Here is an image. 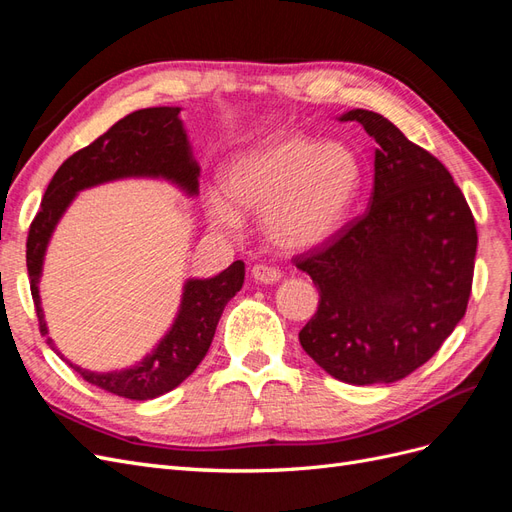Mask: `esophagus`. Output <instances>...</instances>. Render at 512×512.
<instances>
[{"label": "esophagus", "mask_w": 512, "mask_h": 512, "mask_svg": "<svg viewBox=\"0 0 512 512\" xmlns=\"http://www.w3.org/2000/svg\"><path fill=\"white\" fill-rule=\"evenodd\" d=\"M252 275H254V280L260 284H275L282 280V271L277 267H269V265H254Z\"/></svg>", "instance_id": "1"}]
</instances>
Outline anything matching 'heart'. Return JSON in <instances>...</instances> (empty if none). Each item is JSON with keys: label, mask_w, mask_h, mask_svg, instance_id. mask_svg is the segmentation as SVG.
Masks as SVG:
<instances>
[{"label": "heart", "mask_w": 512, "mask_h": 512, "mask_svg": "<svg viewBox=\"0 0 512 512\" xmlns=\"http://www.w3.org/2000/svg\"><path fill=\"white\" fill-rule=\"evenodd\" d=\"M363 179V160L350 145L284 132L237 153L224 170V192L239 207L262 211V228L273 243L309 250L342 230ZM229 201L211 192L209 218L215 228L235 232L243 220Z\"/></svg>", "instance_id": "1"}]
</instances>
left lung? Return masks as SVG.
<instances>
[{
    "label": "left lung",
    "mask_w": 512,
    "mask_h": 512,
    "mask_svg": "<svg viewBox=\"0 0 512 512\" xmlns=\"http://www.w3.org/2000/svg\"><path fill=\"white\" fill-rule=\"evenodd\" d=\"M374 138L369 209L318 250L294 258L320 292L303 350L348 384H391L440 350L466 314L476 258L474 215L444 164L397 126L354 108Z\"/></svg>",
    "instance_id": "left-lung-1"
}]
</instances>
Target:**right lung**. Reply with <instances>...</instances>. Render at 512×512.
I'll use <instances>...</instances> for the list:
<instances>
[{
	"label": "right lung",
	"mask_w": 512,
	"mask_h": 512,
	"mask_svg": "<svg viewBox=\"0 0 512 512\" xmlns=\"http://www.w3.org/2000/svg\"><path fill=\"white\" fill-rule=\"evenodd\" d=\"M179 111L181 108L177 106L134 111L119 119L94 143L72 153L57 168L27 235L29 288H32L40 333L44 337L49 331H46L38 290L44 252L59 218L76 192L126 177H162L179 185L190 196L198 194L200 168L192 158ZM243 277V260H235L228 269L209 280H188L183 286V299L173 327L151 354L130 369L106 371V374L87 371L64 359L51 337H46V344L74 371H79L83 380L106 393L136 401L160 397L179 386L205 359L224 307L241 290Z\"/></svg>",
	"instance_id": "right-lung-1"
}]
</instances>
